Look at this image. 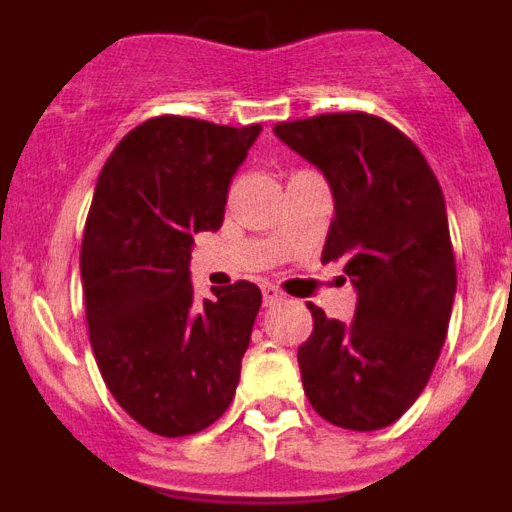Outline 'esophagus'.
<instances>
[{
	"label": "esophagus",
	"instance_id": "1",
	"mask_svg": "<svg viewBox=\"0 0 512 512\" xmlns=\"http://www.w3.org/2000/svg\"><path fill=\"white\" fill-rule=\"evenodd\" d=\"M261 292H264V305L266 307L279 305V302L287 300V295H284L279 287H274V284H264V287H261Z\"/></svg>",
	"mask_w": 512,
	"mask_h": 512
}]
</instances>
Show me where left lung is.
<instances>
[{
  "label": "left lung",
  "instance_id": "8db88e82",
  "mask_svg": "<svg viewBox=\"0 0 512 512\" xmlns=\"http://www.w3.org/2000/svg\"><path fill=\"white\" fill-rule=\"evenodd\" d=\"M274 133L328 179L336 215L323 261H346L359 292L348 325L307 302L302 387L328 423L377 431L418 400L449 330L456 259L441 184L413 140L377 115L328 112Z\"/></svg>",
  "mask_w": 512,
  "mask_h": 512
}]
</instances>
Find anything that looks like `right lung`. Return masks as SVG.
<instances>
[{
    "label": "right lung",
    "instance_id": "add662e5",
    "mask_svg": "<svg viewBox=\"0 0 512 512\" xmlns=\"http://www.w3.org/2000/svg\"><path fill=\"white\" fill-rule=\"evenodd\" d=\"M259 133V122L151 117L94 187L81 238L89 343L117 405L158 436L205 431L241 379L261 289L241 279L197 305L189 256L194 233L223 225L230 179Z\"/></svg>",
    "mask_w": 512,
    "mask_h": 512
}]
</instances>
